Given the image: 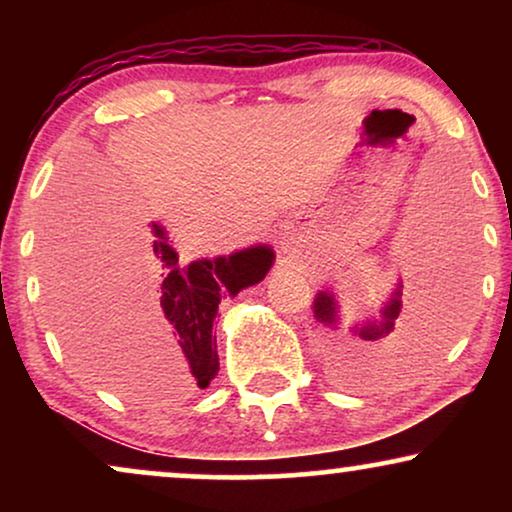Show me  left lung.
Instances as JSON below:
<instances>
[{"instance_id":"8db88e82","label":"left lung","mask_w":512,"mask_h":512,"mask_svg":"<svg viewBox=\"0 0 512 512\" xmlns=\"http://www.w3.org/2000/svg\"><path fill=\"white\" fill-rule=\"evenodd\" d=\"M438 279V277H436ZM440 282H433V289L429 291V303L422 310V314H417V319L412 321L410 326H405L401 333H398V340L396 345H401V349H408V347H419V345H431V342H436L440 338V333L445 331L443 326L450 324L452 319V307L447 303V296L445 291L438 286ZM401 289L403 286L398 284L394 296L387 305H384L382 310V319L373 321V324L359 328V333L363 340H380V338H387L396 331V319L398 314H401ZM314 314H317L319 321H324V324H333L335 321V305H333V298L328 296V293H319L317 296V303H314Z\"/></svg>"}]
</instances>
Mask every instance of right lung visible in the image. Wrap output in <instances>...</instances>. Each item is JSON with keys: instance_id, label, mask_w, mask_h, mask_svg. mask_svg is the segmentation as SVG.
Segmentation results:
<instances>
[{"instance_id": "obj_1", "label": "right lung", "mask_w": 512, "mask_h": 512, "mask_svg": "<svg viewBox=\"0 0 512 512\" xmlns=\"http://www.w3.org/2000/svg\"><path fill=\"white\" fill-rule=\"evenodd\" d=\"M142 251L151 270L165 277L156 300L160 324L198 387L205 389L219 370L216 335H212L219 303L237 296L244 286L261 282L275 254L268 247H251L228 258L195 261L186 270H179L177 251L170 247L158 223H149L144 230Z\"/></svg>"}]
</instances>
